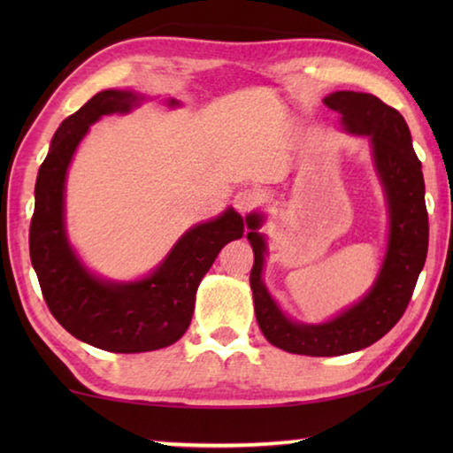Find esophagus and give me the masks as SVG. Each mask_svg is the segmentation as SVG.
Wrapping results in <instances>:
<instances>
[{
  "label": "esophagus",
  "mask_w": 453,
  "mask_h": 453,
  "mask_svg": "<svg viewBox=\"0 0 453 453\" xmlns=\"http://www.w3.org/2000/svg\"><path fill=\"white\" fill-rule=\"evenodd\" d=\"M257 203H259L257 196L254 194V191H250V189H242V191H237L235 197H234V205H235V210L240 211L242 216H245V213H250L251 210H256V208H257Z\"/></svg>",
  "instance_id": "34e87169"
}]
</instances>
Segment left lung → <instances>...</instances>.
<instances>
[{"instance_id": "1", "label": "left lung", "mask_w": 453, "mask_h": 453, "mask_svg": "<svg viewBox=\"0 0 453 453\" xmlns=\"http://www.w3.org/2000/svg\"><path fill=\"white\" fill-rule=\"evenodd\" d=\"M324 104L340 111L346 132L367 135L375 170L389 208V242L373 288L349 310L319 326L297 324L283 316L262 281L265 240L257 234L262 216H250L248 240L254 248L250 286L257 326L272 346L300 356H343L372 346L392 329L411 300L427 256V210L421 162L402 113L362 91H335Z\"/></svg>"}]
</instances>
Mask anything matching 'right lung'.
I'll return each instance as SVG.
<instances>
[{
  "instance_id": "obj_1",
  "label": "right lung",
  "mask_w": 453,
  "mask_h": 453,
  "mask_svg": "<svg viewBox=\"0 0 453 453\" xmlns=\"http://www.w3.org/2000/svg\"><path fill=\"white\" fill-rule=\"evenodd\" d=\"M142 102L143 96L134 91L105 89L61 121L37 173L29 227V256L51 316L73 337L113 354H140L178 342L194 316L199 281L219 250L243 235L242 216L227 208L183 234L162 265L140 281H104L81 265L64 224L67 167L94 121L127 113Z\"/></svg>"
}]
</instances>
